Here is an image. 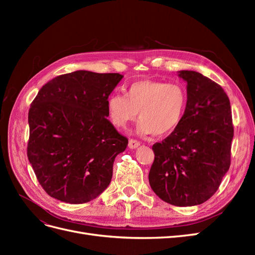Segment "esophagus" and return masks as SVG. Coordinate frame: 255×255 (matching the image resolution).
Here are the masks:
<instances>
[{"label": "esophagus", "instance_id": "obj_1", "mask_svg": "<svg viewBox=\"0 0 255 255\" xmlns=\"http://www.w3.org/2000/svg\"><path fill=\"white\" fill-rule=\"evenodd\" d=\"M140 145V142L136 139H129L128 140V148L129 149H136Z\"/></svg>", "mask_w": 255, "mask_h": 255}]
</instances>
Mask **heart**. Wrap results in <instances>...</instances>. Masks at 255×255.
<instances>
[{"instance_id": "heart-1", "label": "heart", "mask_w": 255, "mask_h": 255, "mask_svg": "<svg viewBox=\"0 0 255 255\" xmlns=\"http://www.w3.org/2000/svg\"><path fill=\"white\" fill-rule=\"evenodd\" d=\"M187 101V90L181 83L141 80L130 84L126 96H110L106 106L115 127L126 128L137 119L139 113L138 133L166 136L180 126Z\"/></svg>"}]
</instances>
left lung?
Listing matches in <instances>:
<instances>
[{
    "label": "left lung",
    "mask_w": 255,
    "mask_h": 255,
    "mask_svg": "<svg viewBox=\"0 0 255 255\" xmlns=\"http://www.w3.org/2000/svg\"><path fill=\"white\" fill-rule=\"evenodd\" d=\"M179 76L187 83L186 112L170 135L153 144L149 183L163 201L192 206L219 188L231 165L234 128L220 85L196 71L182 70Z\"/></svg>",
    "instance_id": "left-lung-1"
}]
</instances>
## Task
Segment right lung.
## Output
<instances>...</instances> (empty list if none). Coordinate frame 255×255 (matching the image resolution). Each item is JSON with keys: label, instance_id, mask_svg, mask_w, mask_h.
Returning a JSON list of instances; mask_svg holds the SVG:
<instances>
[{"label": "right lung", "instance_id": "right-lung-1", "mask_svg": "<svg viewBox=\"0 0 255 255\" xmlns=\"http://www.w3.org/2000/svg\"><path fill=\"white\" fill-rule=\"evenodd\" d=\"M122 78L85 70L58 75L30 104L27 157L52 198L86 203L110 185L114 160L128 143L106 118L107 99Z\"/></svg>", "mask_w": 255, "mask_h": 255}]
</instances>
